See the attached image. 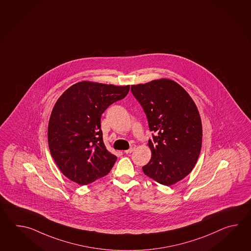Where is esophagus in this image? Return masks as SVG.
<instances>
[{
	"mask_svg": "<svg viewBox=\"0 0 251 251\" xmlns=\"http://www.w3.org/2000/svg\"><path fill=\"white\" fill-rule=\"evenodd\" d=\"M135 149V145H132L129 149L126 150V151H125V153H126V154H129V153H132L133 151Z\"/></svg>",
	"mask_w": 251,
	"mask_h": 251,
	"instance_id": "obj_1",
	"label": "esophagus"
}]
</instances>
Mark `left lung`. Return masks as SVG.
Instances as JSON below:
<instances>
[{"label":"left lung","mask_w":251,"mask_h":251,"mask_svg":"<svg viewBox=\"0 0 251 251\" xmlns=\"http://www.w3.org/2000/svg\"><path fill=\"white\" fill-rule=\"evenodd\" d=\"M147 117L152 139L151 158L143 167L146 176L171 186L187 176L202 146V123L191 97L174 80L160 79L131 86Z\"/></svg>","instance_id":"left-lung-1"}]
</instances>
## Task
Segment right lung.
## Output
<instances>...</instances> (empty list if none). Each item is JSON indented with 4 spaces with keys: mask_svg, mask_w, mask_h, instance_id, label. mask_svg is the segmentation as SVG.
Here are the masks:
<instances>
[{
    "mask_svg": "<svg viewBox=\"0 0 251 251\" xmlns=\"http://www.w3.org/2000/svg\"><path fill=\"white\" fill-rule=\"evenodd\" d=\"M130 87L80 81L53 106L48 123L51 155L64 176L79 185L106 176L117 156L107 151L100 126L103 112L127 95Z\"/></svg>",
    "mask_w": 251,
    "mask_h": 251,
    "instance_id": "right-lung-1",
    "label": "right lung"
}]
</instances>
